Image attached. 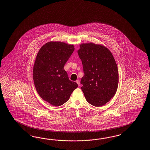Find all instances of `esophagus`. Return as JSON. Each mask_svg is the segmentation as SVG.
Returning <instances> with one entry per match:
<instances>
[{
  "label": "esophagus",
  "instance_id": "esophagus-1",
  "mask_svg": "<svg viewBox=\"0 0 150 150\" xmlns=\"http://www.w3.org/2000/svg\"><path fill=\"white\" fill-rule=\"evenodd\" d=\"M76 83H77L78 85V86H80V81H79V80H77V81H76Z\"/></svg>",
  "mask_w": 150,
  "mask_h": 150
}]
</instances>
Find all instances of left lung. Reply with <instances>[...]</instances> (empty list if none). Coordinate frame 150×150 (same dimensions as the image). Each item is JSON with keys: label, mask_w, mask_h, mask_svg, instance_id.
Listing matches in <instances>:
<instances>
[{"label": "left lung", "mask_w": 150, "mask_h": 150, "mask_svg": "<svg viewBox=\"0 0 150 150\" xmlns=\"http://www.w3.org/2000/svg\"><path fill=\"white\" fill-rule=\"evenodd\" d=\"M78 54L81 60L84 76L81 89L88 103L100 107L112 98L119 84V72L110 51L102 45L82 43Z\"/></svg>", "instance_id": "1"}]
</instances>
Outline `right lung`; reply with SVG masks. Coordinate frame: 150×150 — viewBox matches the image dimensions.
Returning <instances> with one entry per match:
<instances>
[{"label": "right lung", "instance_id": "1", "mask_svg": "<svg viewBox=\"0 0 150 150\" xmlns=\"http://www.w3.org/2000/svg\"><path fill=\"white\" fill-rule=\"evenodd\" d=\"M74 48L73 45L49 42L37 54L33 67L35 86L43 100L60 106L69 100L78 85L71 81L64 67Z\"/></svg>", "mask_w": 150, "mask_h": 150}]
</instances>
